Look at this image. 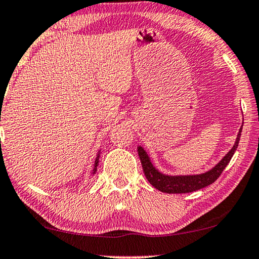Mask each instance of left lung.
I'll use <instances>...</instances> for the list:
<instances>
[{"label":"left lung","instance_id":"left-lung-1","mask_svg":"<svg viewBox=\"0 0 259 259\" xmlns=\"http://www.w3.org/2000/svg\"><path fill=\"white\" fill-rule=\"evenodd\" d=\"M242 133V126L235 141L233 148L229 150V152L215 165L209 171L200 173V175H187V176H169L160 172L159 169L154 167L151 159H150L148 152L140 145L137 148L138 156H140L144 175L150 184L158 191L168 193V194H179V193H190L194 192L201 188L209 186L214 181L221 176L223 169L229 164L231 158H233L235 151H236L238 142H240Z\"/></svg>","mask_w":259,"mask_h":259}]
</instances>
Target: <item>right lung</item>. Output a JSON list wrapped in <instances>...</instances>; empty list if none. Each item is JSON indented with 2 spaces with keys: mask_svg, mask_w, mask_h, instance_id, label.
Returning a JSON list of instances; mask_svg holds the SVG:
<instances>
[{
  "mask_svg": "<svg viewBox=\"0 0 259 259\" xmlns=\"http://www.w3.org/2000/svg\"><path fill=\"white\" fill-rule=\"evenodd\" d=\"M100 153H101V150H99L98 152V156L95 158V161H94V167H93V172H92V176L95 175L96 169H98V165H99V159H100Z\"/></svg>",
  "mask_w": 259,
  "mask_h": 259,
  "instance_id": "right-lung-1",
  "label": "right lung"
}]
</instances>
